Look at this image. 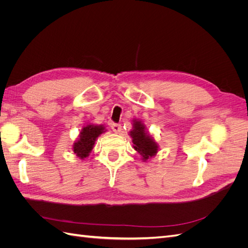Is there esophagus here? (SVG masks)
I'll use <instances>...</instances> for the list:
<instances>
[{
  "label": "esophagus",
  "instance_id": "1",
  "mask_svg": "<svg viewBox=\"0 0 248 248\" xmlns=\"http://www.w3.org/2000/svg\"><path fill=\"white\" fill-rule=\"evenodd\" d=\"M110 127H111L112 131L116 132V133L121 132V130H122V128H121V125H120V124H117V123H111V124H110Z\"/></svg>",
  "mask_w": 248,
  "mask_h": 248
}]
</instances>
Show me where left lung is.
Here are the masks:
<instances>
[{
	"instance_id": "obj_1",
	"label": "left lung",
	"mask_w": 248,
	"mask_h": 248,
	"mask_svg": "<svg viewBox=\"0 0 248 248\" xmlns=\"http://www.w3.org/2000/svg\"><path fill=\"white\" fill-rule=\"evenodd\" d=\"M132 121V129L129 132V136L132 139L133 148L141 156V160L147 161L158 152V145L151 134L147 131L144 123L134 119Z\"/></svg>"
}]
</instances>
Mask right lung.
<instances>
[{"label":"right lung","mask_w":248,"mask_h":248,"mask_svg":"<svg viewBox=\"0 0 248 248\" xmlns=\"http://www.w3.org/2000/svg\"><path fill=\"white\" fill-rule=\"evenodd\" d=\"M106 131V127L103 125L88 124L84 126L79 132V138L72 146L73 152L79 159L84 160L91 153L97 138Z\"/></svg>","instance_id":"add662e5"}]
</instances>
